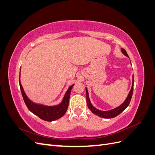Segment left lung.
Segmentation results:
<instances>
[{
  "instance_id": "8db88e82",
  "label": "left lung",
  "mask_w": 155,
  "mask_h": 155,
  "mask_svg": "<svg viewBox=\"0 0 155 155\" xmlns=\"http://www.w3.org/2000/svg\"><path fill=\"white\" fill-rule=\"evenodd\" d=\"M121 51L122 53L127 56V57L129 58L128 54H127V51L124 49L121 48ZM133 86H134V76H133V83H132V87H131V89L129 93V94L127 96V97L126 98L125 101L122 104L120 105L119 107L115 108L114 109H112L110 110H107V111H103L97 109L96 108L94 107L91 103L90 99H89V96H88V92L87 91V88H86V92H87V105L88 109H90L92 113L95 114L96 115L101 117V118H114V117L117 116L119 115L121 112H123L127 107L130 104V101L131 100V97H132L133 96Z\"/></svg>"
}]
</instances>
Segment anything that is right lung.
Returning a JSON list of instances; mask_svg holds the SVG:
<instances>
[{"label": "right lung", "mask_w": 155, "mask_h": 155, "mask_svg": "<svg viewBox=\"0 0 155 155\" xmlns=\"http://www.w3.org/2000/svg\"><path fill=\"white\" fill-rule=\"evenodd\" d=\"M19 85L22 95L24 99L25 103L26 105L32 113H34L35 115L37 116L41 119L45 121H52L54 120H58L60 118H61L64 114L66 113L68 107L69 103V98L70 95V92H71L72 88L74 84L70 86L67 91L65 93V94L63 97V99L61 104L55 106H46L41 104H35L31 101L28 96L26 95V94L24 91L22 85L20 81V75H19Z\"/></svg>", "instance_id": "obj_1"}]
</instances>
